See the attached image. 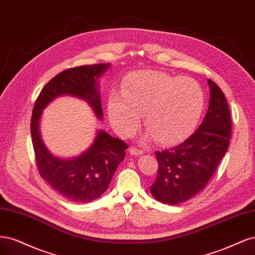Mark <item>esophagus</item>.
<instances>
[{"label":"esophagus","instance_id":"esophagus-1","mask_svg":"<svg viewBox=\"0 0 255 255\" xmlns=\"http://www.w3.org/2000/svg\"><path fill=\"white\" fill-rule=\"evenodd\" d=\"M129 152L132 155H142L143 154V150L134 148V147H131V148L129 149Z\"/></svg>","mask_w":255,"mask_h":255}]
</instances>
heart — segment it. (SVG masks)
<instances>
[{"label":"heart","instance_id":"1","mask_svg":"<svg viewBox=\"0 0 255 255\" xmlns=\"http://www.w3.org/2000/svg\"><path fill=\"white\" fill-rule=\"evenodd\" d=\"M204 93L196 80L159 71H139L129 75L122 93L113 91L108 114L113 128L123 136L132 135L144 114L146 137L170 144L190 134L198 124Z\"/></svg>","mask_w":255,"mask_h":255}]
</instances>
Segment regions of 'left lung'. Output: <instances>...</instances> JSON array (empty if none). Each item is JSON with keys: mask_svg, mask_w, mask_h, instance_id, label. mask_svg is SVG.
<instances>
[{"mask_svg": "<svg viewBox=\"0 0 255 255\" xmlns=\"http://www.w3.org/2000/svg\"><path fill=\"white\" fill-rule=\"evenodd\" d=\"M208 84L209 109L198 129L183 143L154 152L159 170L150 192L162 203H182L201 192L227 152L231 137L229 106L214 81L208 79Z\"/></svg>", "mask_w": 255, "mask_h": 255, "instance_id": "1", "label": "left lung"}]
</instances>
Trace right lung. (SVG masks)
Listing matches in <instances>:
<instances>
[{
    "instance_id": "right-lung-1",
    "label": "right lung",
    "mask_w": 255,
    "mask_h": 255,
    "mask_svg": "<svg viewBox=\"0 0 255 255\" xmlns=\"http://www.w3.org/2000/svg\"><path fill=\"white\" fill-rule=\"evenodd\" d=\"M110 63L81 65L61 72L45 85L32 110L30 133L37 166L42 179L54 190L73 202L88 203L107 191L119 164L125 159L127 145L120 138L98 129L93 143L76 157H56L47 149L40 133L42 112L54 100L69 95L85 101L103 120L100 78Z\"/></svg>"
}]
</instances>
